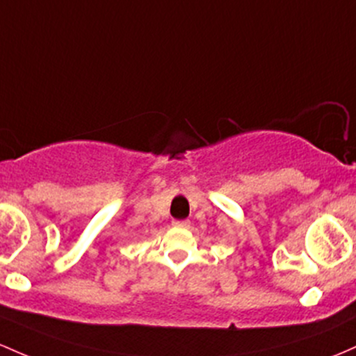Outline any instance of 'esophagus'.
I'll use <instances>...</instances> for the list:
<instances>
[{"label": "esophagus", "instance_id": "34e87169", "mask_svg": "<svg viewBox=\"0 0 356 356\" xmlns=\"http://www.w3.org/2000/svg\"><path fill=\"white\" fill-rule=\"evenodd\" d=\"M172 225L177 226V228H189L191 221L189 220H174L172 221Z\"/></svg>", "mask_w": 356, "mask_h": 356}]
</instances>
